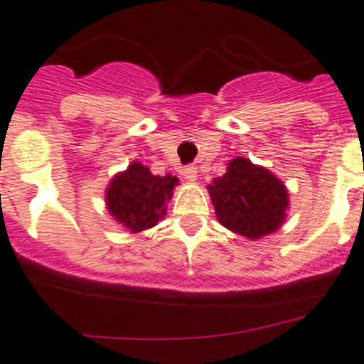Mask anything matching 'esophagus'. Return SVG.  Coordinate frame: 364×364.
Returning a JSON list of instances; mask_svg holds the SVG:
<instances>
[{
    "mask_svg": "<svg viewBox=\"0 0 364 364\" xmlns=\"http://www.w3.org/2000/svg\"><path fill=\"white\" fill-rule=\"evenodd\" d=\"M182 175H184V178L188 180V182H195V180L198 178V169H196V166H186V168L182 169Z\"/></svg>",
    "mask_w": 364,
    "mask_h": 364,
    "instance_id": "esophagus-1",
    "label": "esophagus"
}]
</instances>
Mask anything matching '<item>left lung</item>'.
I'll return each mask as SVG.
<instances>
[{
	"instance_id": "obj_1",
	"label": "left lung",
	"mask_w": 364,
	"mask_h": 364,
	"mask_svg": "<svg viewBox=\"0 0 364 364\" xmlns=\"http://www.w3.org/2000/svg\"><path fill=\"white\" fill-rule=\"evenodd\" d=\"M218 222L247 240L278 231L289 211V191L267 168L235 156L225 175L208 186Z\"/></svg>"
}]
</instances>
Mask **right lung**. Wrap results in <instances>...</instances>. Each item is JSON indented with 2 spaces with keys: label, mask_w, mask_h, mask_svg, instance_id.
<instances>
[{
  "label": "right lung",
  "mask_w": 364,
  "mask_h": 364,
  "mask_svg": "<svg viewBox=\"0 0 364 364\" xmlns=\"http://www.w3.org/2000/svg\"><path fill=\"white\" fill-rule=\"evenodd\" d=\"M178 178L173 175H153L148 166L132 162L119 171L106 188V209L117 223L132 235L155 228L164 218L168 202Z\"/></svg>",
  "instance_id": "right-lung-1"
}]
</instances>
